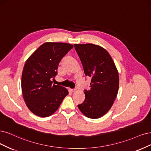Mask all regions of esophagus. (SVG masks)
I'll list each match as a JSON object with an SVG mask.
<instances>
[{
    "instance_id": "34e87169",
    "label": "esophagus",
    "mask_w": 151,
    "mask_h": 151,
    "mask_svg": "<svg viewBox=\"0 0 151 151\" xmlns=\"http://www.w3.org/2000/svg\"><path fill=\"white\" fill-rule=\"evenodd\" d=\"M70 90L71 91V92H74L76 90V89H70Z\"/></svg>"
}]
</instances>
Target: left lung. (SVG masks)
<instances>
[{"label": "left lung", "instance_id": "1", "mask_svg": "<svg viewBox=\"0 0 151 151\" xmlns=\"http://www.w3.org/2000/svg\"><path fill=\"white\" fill-rule=\"evenodd\" d=\"M86 76L91 80L85 99L78 105L86 116L98 119L110 109L119 90V76L112 58L103 47L93 44L74 45Z\"/></svg>", "mask_w": 151, "mask_h": 151}]
</instances>
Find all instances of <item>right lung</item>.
Listing matches in <instances>:
<instances>
[{"mask_svg": "<svg viewBox=\"0 0 151 151\" xmlns=\"http://www.w3.org/2000/svg\"><path fill=\"white\" fill-rule=\"evenodd\" d=\"M73 46L63 42H45L26 61L22 74L24 101L32 112L41 117L50 116L59 108L68 91L52 85L51 79L58 73L62 58Z\"/></svg>", "mask_w": 151, "mask_h": 151, "instance_id": "obj_1", "label": "right lung"}]
</instances>
